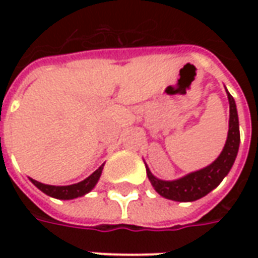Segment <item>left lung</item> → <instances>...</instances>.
<instances>
[{"label":"left lung","mask_w":258,"mask_h":258,"mask_svg":"<svg viewBox=\"0 0 258 258\" xmlns=\"http://www.w3.org/2000/svg\"><path fill=\"white\" fill-rule=\"evenodd\" d=\"M227 95L229 101V130H228L225 146L214 162L207 167L186 174L182 178L174 179V181H163L156 178L146 166L148 178L160 196L175 202H194L210 194L229 173L238 155L240 134H239V120L235 99L228 91Z\"/></svg>","instance_id":"8db88e82"}]
</instances>
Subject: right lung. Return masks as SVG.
<instances>
[{"label":"right lung","mask_w":258,"mask_h":258,"mask_svg":"<svg viewBox=\"0 0 258 258\" xmlns=\"http://www.w3.org/2000/svg\"><path fill=\"white\" fill-rule=\"evenodd\" d=\"M102 170H103V164L101 167L98 168L96 171L91 174L88 178H85L84 181H81L79 184H73V185H68V186H55V185H47V184H41L38 182L36 179L30 178V181L33 184L36 185L38 189L44 192L48 196L51 198H56V199H62V200H70V199H76L79 196H84L85 194H88L91 189H94V186L98 182V179L101 177Z\"/></svg>","instance_id":"obj_1"}]
</instances>
